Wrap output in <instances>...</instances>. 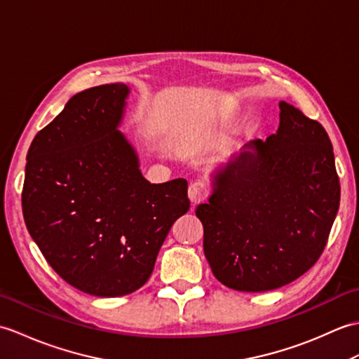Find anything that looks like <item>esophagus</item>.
I'll use <instances>...</instances> for the list:
<instances>
[{"label": "esophagus", "mask_w": 359, "mask_h": 359, "mask_svg": "<svg viewBox=\"0 0 359 359\" xmlns=\"http://www.w3.org/2000/svg\"><path fill=\"white\" fill-rule=\"evenodd\" d=\"M209 196V187H207L205 182L196 181L189 186V198L192 204H200L207 200Z\"/></svg>", "instance_id": "1"}]
</instances>
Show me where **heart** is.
<instances>
[{
    "label": "heart",
    "instance_id": "b5f03b06",
    "mask_svg": "<svg viewBox=\"0 0 359 359\" xmlns=\"http://www.w3.org/2000/svg\"><path fill=\"white\" fill-rule=\"evenodd\" d=\"M190 133V130H189V126H184V127H181L180 129V135L182 138H187V135Z\"/></svg>",
    "mask_w": 359,
    "mask_h": 359
}]
</instances>
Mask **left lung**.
<instances>
[{"label":"left lung","mask_w":359,"mask_h":359,"mask_svg":"<svg viewBox=\"0 0 359 359\" xmlns=\"http://www.w3.org/2000/svg\"><path fill=\"white\" fill-rule=\"evenodd\" d=\"M280 110L276 133L247 142L215 172L209 203L195 210L212 272L233 290H273L304 275L338 213L327 132L289 102Z\"/></svg>","instance_id":"obj_1"}]
</instances>
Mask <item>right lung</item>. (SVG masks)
<instances>
[{
	"instance_id": "add662e5",
	"label": "right lung",
	"mask_w": 359,
	"mask_h": 359,
	"mask_svg": "<svg viewBox=\"0 0 359 359\" xmlns=\"http://www.w3.org/2000/svg\"><path fill=\"white\" fill-rule=\"evenodd\" d=\"M130 89L114 83L72 97L27 152L22 215L62 280L95 297L138 290L173 222L190 207L187 181L150 184L118 130Z\"/></svg>"
}]
</instances>
